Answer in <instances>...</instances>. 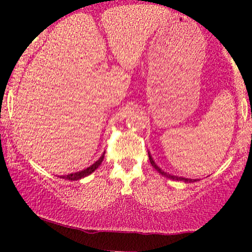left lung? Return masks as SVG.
<instances>
[{"label": "left lung", "instance_id": "left-lung-1", "mask_svg": "<svg viewBox=\"0 0 252 252\" xmlns=\"http://www.w3.org/2000/svg\"><path fill=\"white\" fill-rule=\"evenodd\" d=\"M149 161H150V163H152V166L154 167V168H155L156 170H158V173H161V174H162L163 176H167V178H169V179H173V180H180V181H185V182H194V181H196L195 179H186V178H180V176L170 175V174H168V173L163 172V170H161L160 167H158V166H156V163L154 162V160H153V158H152V156H150V155H149Z\"/></svg>", "mask_w": 252, "mask_h": 252}]
</instances>
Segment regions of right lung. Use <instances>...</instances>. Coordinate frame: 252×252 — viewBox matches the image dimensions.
Returning <instances> with one entry per match:
<instances>
[{
    "label": "right lung",
    "mask_w": 252,
    "mask_h": 252,
    "mask_svg": "<svg viewBox=\"0 0 252 252\" xmlns=\"http://www.w3.org/2000/svg\"><path fill=\"white\" fill-rule=\"evenodd\" d=\"M104 154H105V153H104ZM104 154L100 156L99 158H98V161H96V162L92 164V166L88 167V168H86V169L80 170V172H77V173H72V174H68V175H65V176H60V178L67 179V180H71V181L79 180V179L85 178V176H88V175L91 174V173H94V170H96L98 167L100 166V163H102V161H103V158H104Z\"/></svg>",
    "instance_id": "obj_1"
}]
</instances>
